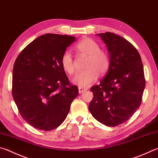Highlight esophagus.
I'll use <instances>...</instances> for the list:
<instances>
[{"instance_id": "esophagus-1", "label": "esophagus", "mask_w": 158, "mask_h": 158, "mask_svg": "<svg viewBox=\"0 0 158 158\" xmlns=\"http://www.w3.org/2000/svg\"><path fill=\"white\" fill-rule=\"evenodd\" d=\"M85 90H87L86 88H81V87H79V93H82L85 92Z\"/></svg>"}]
</instances>
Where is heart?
Returning a JSON list of instances; mask_svg holds the SVG:
<instances>
[{
  "label": "heart",
  "instance_id": "obj_1",
  "mask_svg": "<svg viewBox=\"0 0 158 158\" xmlns=\"http://www.w3.org/2000/svg\"><path fill=\"white\" fill-rule=\"evenodd\" d=\"M74 49L81 55L87 56L85 70L77 73L72 79V82L79 87L84 88L93 84L99 77L107 72L110 65V59L106 52L100 49L99 45L90 38H84L77 43ZM63 69L70 74L74 73L73 56L69 51L63 54L61 59Z\"/></svg>",
  "mask_w": 158,
  "mask_h": 158
}]
</instances>
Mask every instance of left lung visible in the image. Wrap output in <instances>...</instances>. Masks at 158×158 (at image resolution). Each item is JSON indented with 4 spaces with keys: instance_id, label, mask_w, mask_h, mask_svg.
<instances>
[{
    "instance_id": "left-lung-1",
    "label": "left lung",
    "mask_w": 158,
    "mask_h": 158,
    "mask_svg": "<svg viewBox=\"0 0 158 158\" xmlns=\"http://www.w3.org/2000/svg\"><path fill=\"white\" fill-rule=\"evenodd\" d=\"M96 35L106 45L110 65L100 84L90 88L93 98L88 108L97 121L115 127L127 122L141 104L144 68L139 52L127 39L111 32Z\"/></svg>"
}]
</instances>
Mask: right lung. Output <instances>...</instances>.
I'll return each instance as SVG.
<instances>
[{"label": "right lung", "mask_w": 158, "mask_h": 158, "mask_svg": "<svg viewBox=\"0 0 158 158\" xmlns=\"http://www.w3.org/2000/svg\"><path fill=\"white\" fill-rule=\"evenodd\" d=\"M75 37L40 36L17 57L12 73V95L23 118L34 128L51 131L66 118L79 94L61 64L63 54Z\"/></svg>", "instance_id": "right-lung-1"}]
</instances>
